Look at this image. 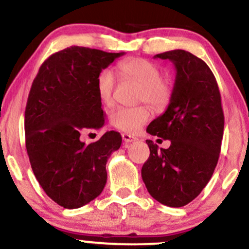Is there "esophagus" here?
Masks as SVG:
<instances>
[{"instance_id": "esophagus-1", "label": "esophagus", "mask_w": 249, "mask_h": 249, "mask_svg": "<svg viewBox=\"0 0 249 249\" xmlns=\"http://www.w3.org/2000/svg\"><path fill=\"white\" fill-rule=\"evenodd\" d=\"M122 138H123V142H124L125 143L132 142H134V140L137 139L136 137L131 136V134H128V133H123V134H122Z\"/></svg>"}]
</instances>
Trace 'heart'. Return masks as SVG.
Listing matches in <instances>:
<instances>
[{
    "label": "heart",
    "mask_w": 249,
    "mask_h": 249,
    "mask_svg": "<svg viewBox=\"0 0 249 249\" xmlns=\"http://www.w3.org/2000/svg\"><path fill=\"white\" fill-rule=\"evenodd\" d=\"M119 74L124 79L140 85L138 101L147 102L155 109H163L172 100L174 85L169 77L161 76V71L154 62L142 58H130L118 65ZM116 79L110 70H102L96 77L98 98L106 107L115 103ZM152 116L147 106L118 107L110 115V123L117 130L136 133Z\"/></svg>",
    "instance_id": "heart-1"
}]
</instances>
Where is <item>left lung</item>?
Here are the masks:
<instances>
[{"label": "left lung", "mask_w": 249, "mask_h": 249, "mask_svg": "<svg viewBox=\"0 0 249 249\" xmlns=\"http://www.w3.org/2000/svg\"><path fill=\"white\" fill-rule=\"evenodd\" d=\"M154 58L170 60L176 77L168 107L147 132L170 146L159 149L146 140L151 153L142 176L154 199L181 208L198 196L217 166L224 133L220 91L209 66L190 52L174 50Z\"/></svg>", "instance_id": "left-lung-1"}]
</instances>
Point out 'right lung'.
Returning a JSON list of instances; mask_svg holds the SVG:
<instances>
[{
    "label": "right lung",
    "mask_w": 249,
    "mask_h": 249,
    "mask_svg": "<svg viewBox=\"0 0 249 249\" xmlns=\"http://www.w3.org/2000/svg\"><path fill=\"white\" fill-rule=\"evenodd\" d=\"M123 54L67 47L45 60L32 82L24 119L26 151L39 184L65 209L81 208L103 191L107 161L122 145L115 131L89 145L80 136L104 125L96 77Z\"/></svg>",
    "instance_id": "right-lung-1"
}]
</instances>
